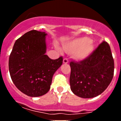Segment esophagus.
<instances>
[{
    "label": "esophagus",
    "mask_w": 121,
    "mask_h": 121,
    "mask_svg": "<svg viewBox=\"0 0 121 121\" xmlns=\"http://www.w3.org/2000/svg\"><path fill=\"white\" fill-rule=\"evenodd\" d=\"M63 62L64 64H67V63H68V59L67 58H64L63 60Z\"/></svg>",
    "instance_id": "esophagus-1"
}]
</instances>
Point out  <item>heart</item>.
I'll use <instances>...</instances> for the list:
<instances>
[{
	"label": "heart",
	"mask_w": 121,
	"mask_h": 121,
	"mask_svg": "<svg viewBox=\"0 0 121 121\" xmlns=\"http://www.w3.org/2000/svg\"><path fill=\"white\" fill-rule=\"evenodd\" d=\"M67 53H72L73 56L77 60H82L90 54L94 48L93 42L87 37L74 39L63 45Z\"/></svg>",
	"instance_id": "1"
}]
</instances>
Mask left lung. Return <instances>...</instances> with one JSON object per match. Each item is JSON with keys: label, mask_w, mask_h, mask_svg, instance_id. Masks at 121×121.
I'll return each instance as SVG.
<instances>
[{"label": "left lung", "mask_w": 121, "mask_h": 121, "mask_svg": "<svg viewBox=\"0 0 121 121\" xmlns=\"http://www.w3.org/2000/svg\"><path fill=\"white\" fill-rule=\"evenodd\" d=\"M70 88L74 95L92 98L103 93L114 75V60L108 43L102 42L92 53L79 62L71 61Z\"/></svg>", "instance_id": "left-lung-1"}]
</instances>
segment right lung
I'll return each instance as SVG.
<instances>
[{
    "mask_svg": "<svg viewBox=\"0 0 121 121\" xmlns=\"http://www.w3.org/2000/svg\"><path fill=\"white\" fill-rule=\"evenodd\" d=\"M45 32L31 30L15 42L9 55V71L14 84L21 92L38 97L49 91L63 57L51 59L46 55Z\"/></svg>",
    "mask_w": 121,
    "mask_h": 121,
    "instance_id": "add662e5",
    "label": "right lung"
}]
</instances>
